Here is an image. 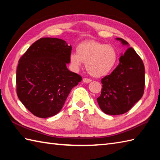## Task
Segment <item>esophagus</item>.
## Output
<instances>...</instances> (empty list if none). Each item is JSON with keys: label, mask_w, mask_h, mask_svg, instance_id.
Here are the masks:
<instances>
[{"label": "esophagus", "mask_w": 160, "mask_h": 160, "mask_svg": "<svg viewBox=\"0 0 160 160\" xmlns=\"http://www.w3.org/2000/svg\"><path fill=\"white\" fill-rule=\"evenodd\" d=\"M82 80H83V82H84V83H89L91 82V79H89V78H84Z\"/></svg>", "instance_id": "obj_1"}]
</instances>
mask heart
I'll return each mask as SVG.
<instances>
[{"instance_id": "1", "label": "heart", "mask_w": 160, "mask_h": 160, "mask_svg": "<svg viewBox=\"0 0 160 160\" xmlns=\"http://www.w3.org/2000/svg\"><path fill=\"white\" fill-rule=\"evenodd\" d=\"M70 58L76 68L80 67L84 62L91 76L102 77L113 69L118 60V53L112 45L88 40L78 45L76 53H71Z\"/></svg>"}]
</instances>
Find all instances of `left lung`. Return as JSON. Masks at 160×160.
<instances>
[{
	"mask_svg": "<svg viewBox=\"0 0 160 160\" xmlns=\"http://www.w3.org/2000/svg\"><path fill=\"white\" fill-rule=\"evenodd\" d=\"M117 40L128 45L124 39ZM101 82V94L97 98L101 110L108 115L127 113L144 94L145 71L141 58L132 47H128L120 56L118 67Z\"/></svg>",
	"mask_w": 160,
	"mask_h": 160,
	"instance_id": "left-lung-1",
	"label": "left lung"
}]
</instances>
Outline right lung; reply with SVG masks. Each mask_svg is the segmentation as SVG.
<instances>
[{
	"instance_id": "1",
	"label": "right lung",
	"mask_w": 160,
	"mask_h": 160,
	"mask_svg": "<svg viewBox=\"0 0 160 160\" xmlns=\"http://www.w3.org/2000/svg\"><path fill=\"white\" fill-rule=\"evenodd\" d=\"M71 49L62 39L41 38L19 59L17 96L35 116L46 118L58 113L71 90L82 80L67 68Z\"/></svg>"
}]
</instances>
